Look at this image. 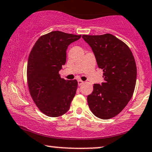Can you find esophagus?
Returning a JSON list of instances; mask_svg holds the SVG:
<instances>
[{
	"label": "esophagus",
	"instance_id": "1",
	"mask_svg": "<svg viewBox=\"0 0 152 152\" xmlns=\"http://www.w3.org/2000/svg\"><path fill=\"white\" fill-rule=\"evenodd\" d=\"M77 82H78V85H79V86L82 85V84H84V82H83V81H82V80H77Z\"/></svg>",
	"mask_w": 152,
	"mask_h": 152
}]
</instances>
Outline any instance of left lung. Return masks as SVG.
<instances>
[{
  "label": "left lung",
  "instance_id": "left-lung-1",
  "mask_svg": "<svg viewBox=\"0 0 152 152\" xmlns=\"http://www.w3.org/2000/svg\"><path fill=\"white\" fill-rule=\"evenodd\" d=\"M91 47L98 68L103 71L104 82L94 84L87 96L88 105L96 117L109 119L117 116L133 96L137 68L129 47L115 35H83Z\"/></svg>",
  "mask_w": 152,
  "mask_h": 152
}]
</instances>
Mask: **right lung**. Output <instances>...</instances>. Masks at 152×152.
<instances>
[{
	"label": "right lung",
	"instance_id": "1",
	"mask_svg": "<svg viewBox=\"0 0 152 152\" xmlns=\"http://www.w3.org/2000/svg\"><path fill=\"white\" fill-rule=\"evenodd\" d=\"M80 37L81 35L52 31L39 37L29 54V92L37 107L48 117L66 113L75 95L77 81L64 80L58 72L66 62L68 45Z\"/></svg>",
	"mask_w": 152,
	"mask_h": 152
}]
</instances>
